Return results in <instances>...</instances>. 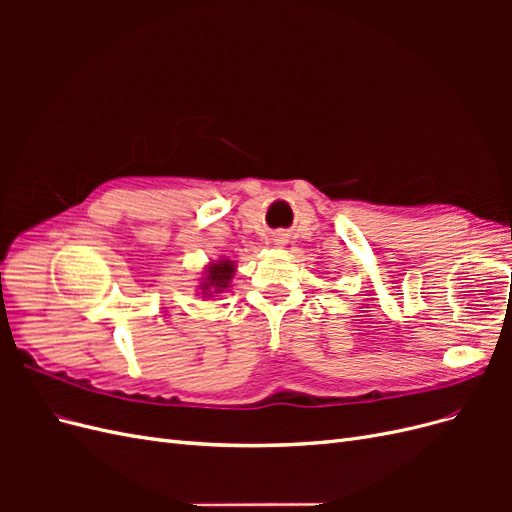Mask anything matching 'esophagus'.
Listing matches in <instances>:
<instances>
[{"label":"esophagus","instance_id":"34e87169","mask_svg":"<svg viewBox=\"0 0 512 512\" xmlns=\"http://www.w3.org/2000/svg\"><path fill=\"white\" fill-rule=\"evenodd\" d=\"M288 239H286V235H284V232H275V235H273V243L275 245H284Z\"/></svg>","mask_w":512,"mask_h":512}]
</instances>
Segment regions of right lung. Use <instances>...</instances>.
Listing matches in <instances>:
<instances>
[{"instance_id":"obj_1","label":"right lung","mask_w":512,"mask_h":512,"mask_svg":"<svg viewBox=\"0 0 512 512\" xmlns=\"http://www.w3.org/2000/svg\"><path fill=\"white\" fill-rule=\"evenodd\" d=\"M237 265L228 258L215 260L207 267V273L203 277V284L198 286V290L203 292V297H213V294H220L230 286L232 275H235Z\"/></svg>"}]
</instances>
